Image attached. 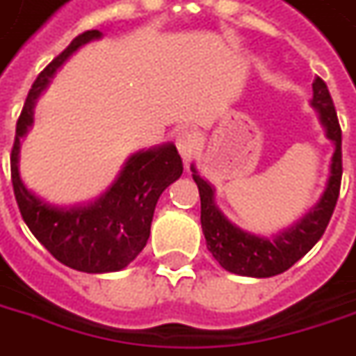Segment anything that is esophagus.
Listing matches in <instances>:
<instances>
[{"label":"esophagus","mask_w":356,"mask_h":356,"mask_svg":"<svg viewBox=\"0 0 356 356\" xmlns=\"http://www.w3.org/2000/svg\"><path fill=\"white\" fill-rule=\"evenodd\" d=\"M175 144H177L181 156H183L185 160H191L196 154V150H198V136H196L193 131L185 129V131H179L177 133V136H175Z\"/></svg>","instance_id":"34e87169"}]
</instances>
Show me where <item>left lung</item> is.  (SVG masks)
Segmentation results:
<instances>
[{
  "mask_svg": "<svg viewBox=\"0 0 356 356\" xmlns=\"http://www.w3.org/2000/svg\"><path fill=\"white\" fill-rule=\"evenodd\" d=\"M312 92H314L312 106L320 113V121L325 127L327 138L335 144L332 175L327 179V188L316 204V208H312L291 229L275 238L256 237L247 231L238 229L237 225H233L218 210L213 202L212 185L204 181L193 168V179L198 185V195H200V223H202L206 245L221 268H225L227 272L247 275V277H272L283 273L316 245L332 220V213L339 198L343 175L341 127L337 121L330 90L320 76L314 79Z\"/></svg>",
  "mask_w": 356,
  "mask_h": 356,
  "instance_id": "8db88e82",
  "label": "left lung"
}]
</instances>
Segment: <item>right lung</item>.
<instances>
[{"instance_id": "add662e5", "label": "right lung", "mask_w": 356, "mask_h": 356, "mask_svg": "<svg viewBox=\"0 0 356 356\" xmlns=\"http://www.w3.org/2000/svg\"><path fill=\"white\" fill-rule=\"evenodd\" d=\"M94 38H100V32L86 31L79 34L36 76L17 121L11 150V181L22 220L32 235L48 248L49 254L79 272L104 273L123 270L146 247L156 202L161 193L181 177L183 161L173 144L135 154L106 195L90 206L69 210L42 202L22 185L17 165L19 138L32 125L34 102L57 67L74 49Z\"/></svg>"}]
</instances>
